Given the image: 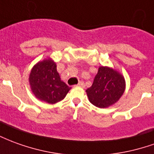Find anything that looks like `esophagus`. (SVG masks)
Listing matches in <instances>:
<instances>
[{
    "instance_id": "1",
    "label": "esophagus",
    "mask_w": 154,
    "mask_h": 154,
    "mask_svg": "<svg viewBox=\"0 0 154 154\" xmlns=\"http://www.w3.org/2000/svg\"><path fill=\"white\" fill-rule=\"evenodd\" d=\"M77 86H78V87H80V88H84L85 83L83 82H82V81H81L80 82H79V83L77 84Z\"/></svg>"
}]
</instances>
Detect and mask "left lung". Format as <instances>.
<instances>
[{"instance_id": "1", "label": "left lung", "mask_w": 154, "mask_h": 154, "mask_svg": "<svg viewBox=\"0 0 154 154\" xmlns=\"http://www.w3.org/2000/svg\"><path fill=\"white\" fill-rule=\"evenodd\" d=\"M125 91L122 74L108 66H100L92 87L86 90L88 99L94 106L106 108L117 103Z\"/></svg>"}]
</instances>
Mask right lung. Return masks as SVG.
<instances>
[{"label":"right lung","instance_id":"right-lung-1","mask_svg":"<svg viewBox=\"0 0 154 154\" xmlns=\"http://www.w3.org/2000/svg\"><path fill=\"white\" fill-rule=\"evenodd\" d=\"M29 82L36 98L50 104L64 99L71 89L61 80L57 71V65L50 58L37 62L32 67Z\"/></svg>","mask_w":154,"mask_h":154}]
</instances>
